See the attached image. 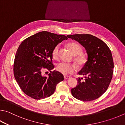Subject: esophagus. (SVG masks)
Listing matches in <instances>:
<instances>
[{"label":"esophagus","instance_id":"esophagus-1","mask_svg":"<svg viewBox=\"0 0 125 125\" xmlns=\"http://www.w3.org/2000/svg\"><path fill=\"white\" fill-rule=\"evenodd\" d=\"M70 78V76H64V80H67V79H69Z\"/></svg>","mask_w":125,"mask_h":125}]
</instances>
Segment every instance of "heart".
<instances>
[{
	"mask_svg": "<svg viewBox=\"0 0 125 125\" xmlns=\"http://www.w3.org/2000/svg\"><path fill=\"white\" fill-rule=\"evenodd\" d=\"M68 47L73 55L75 56V61L76 64L80 66L84 64L86 61V57L82 53V47L79 44L74 42L69 44ZM59 50H60V45H57L53 49L52 52V56L53 59L57 60L58 58ZM56 69L61 73L64 75H67L73 73L76 70V67L74 64L65 62H61L57 64Z\"/></svg>",
	"mask_w": 125,
	"mask_h": 125,
	"instance_id": "obj_1",
	"label": "heart"
}]
</instances>
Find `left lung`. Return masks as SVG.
<instances>
[{
    "label": "left lung",
    "instance_id": "left-lung-1",
    "mask_svg": "<svg viewBox=\"0 0 125 125\" xmlns=\"http://www.w3.org/2000/svg\"><path fill=\"white\" fill-rule=\"evenodd\" d=\"M84 47L87 61L78 73V85L72 88L73 96L79 100L91 101L107 90L112 80L114 62L110 50L105 42L91 34L67 35Z\"/></svg>",
    "mask_w": 125,
    "mask_h": 125
}]
</instances>
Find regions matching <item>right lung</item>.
Wrapping results in <instances>:
<instances>
[{"label":"right lung","mask_w":125,"mask_h":125,"mask_svg":"<svg viewBox=\"0 0 125 125\" xmlns=\"http://www.w3.org/2000/svg\"><path fill=\"white\" fill-rule=\"evenodd\" d=\"M66 36L42 31L27 38L21 42L16 53L13 74L20 87L27 96L35 99L52 94L56 85L64 80L63 74L54 70L52 52ZM44 69L51 73L45 76Z\"/></svg>","instance_id":"obj_1"}]
</instances>
